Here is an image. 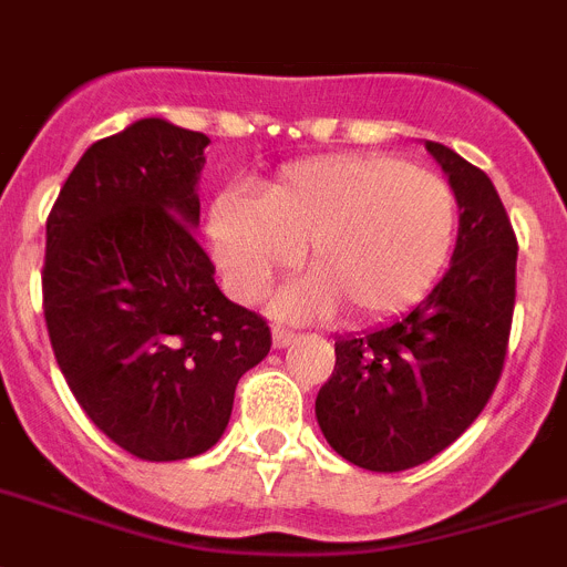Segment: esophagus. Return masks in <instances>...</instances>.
Here are the masks:
<instances>
[{
	"instance_id": "obj_1",
	"label": "esophagus",
	"mask_w": 567,
	"mask_h": 567,
	"mask_svg": "<svg viewBox=\"0 0 567 567\" xmlns=\"http://www.w3.org/2000/svg\"><path fill=\"white\" fill-rule=\"evenodd\" d=\"M293 339H297V337H293L290 331H279V328H274V348H288Z\"/></svg>"
}]
</instances>
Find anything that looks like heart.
<instances>
[{"mask_svg":"<svg viewBox=\"0 0 567 567\" xmlns=\"http://www.w3.org/2000/svg\"><path fill=\"white\" fill-rule=\"evenodd\" d=\"M456 239V196L442 176L388 154L293 162L256 199L223 194L208 243L225 285L256 302L299 262L311 274L274 302L279 319L379 322L420 302Z\"/></svg>","mask_w":567,"mask_h":567,"instance_id":"obj_1","label":"heart"}]
</instances>
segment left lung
Listing matches in <instances>:
<instances>
[{"label":"left lung","mask_w":567,"mask_h":567,"mask_svg":"<svg viewBox=\"0 0 567 567\" xmlns=\"http://www.w3.org/2000/svg\"><path fill=\"white\" fill-rule=\"evenodd\" d=\"M460 208L445 277L411 311L337 339L317 422L353 465L393 474L460 440L491 400L516 297V236L494 182L456 151L425 142Z\"/></svg>","instance_id":"1"}]
</instances>
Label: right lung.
I'll return each instance as SVG.
<instances>
[{
  "instance_id": "obj_1",
  "label": "right lung",
  "mask_w": 567,
  "mask_h": 567,
  "mask_svg": "<svg viewBox=\"0 0 567 567\" xmlns=\"http://www.w3.org/2000/svg\"><path fill=\"white\" fill-rule=\"evenodd\" d=\"M210 140L147 116L93 142L48 216L45 322L82 411L127 454L174 462L219 442L236 382L270 351L199 248Z\"/></svg>"
}]
</instances>
